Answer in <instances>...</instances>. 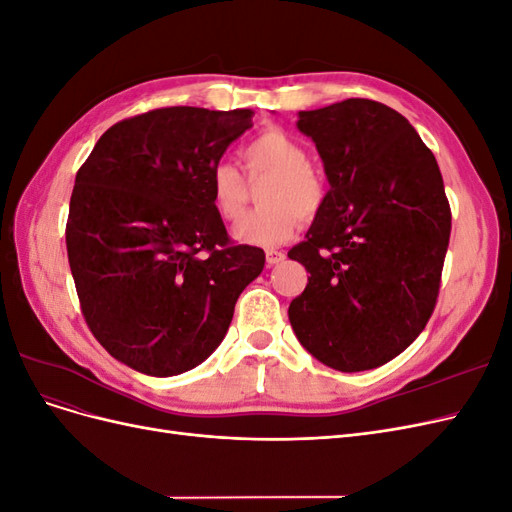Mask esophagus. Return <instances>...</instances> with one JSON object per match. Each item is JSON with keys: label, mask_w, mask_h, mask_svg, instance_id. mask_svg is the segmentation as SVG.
<instances>
[{"label": "esophagus", "mask_w": 512, "mask_h": 512, "mask_svg": "<svg viewBox=\"0 0 512 512\" xmlns=\"http://www.w3.org/2000/svg\"><path fill=\"white\" fill-rule=\"evenodd\" d=\"M286 258L284 252L280 250H267V265L273 267V265H280V262Z\"/></svg>", "instance_id": "obj_1"}]
</instances>
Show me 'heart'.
<instances>
[{"label": "heart", "mask_w": 512, "mask_h": 512, "mask_svg": "<svg viewBox=\"0 0 512 512\" xmlns=\"http://www.w3.org/2000/svg\"><path fill=\"white\" fill-rule=\"evenodd\" d=\"M250 181H265L260 190V209L243 218L232 235L239 243L277 247L286 243L301 220H314L320 213L327 190L316 170L307 164V151L282 130H267L254 136L241 151ZM211 205L220 218L239 220L250 188L241 170L230 162H218L209 170Z\"/></svg>", "instance_id": "1"}]
</instances>
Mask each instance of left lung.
I'll return each mask as SVG.
<instances>
[{"label": "left lung", "instance_id": "8db88e82", "mask_svg": "<svg viewBox=\"0 0 512 512\" xmlns=\"http://www.w3.org/2000/svg\"><path fill=\"white\" fill-rule=\"evenodd\" d=\"M331 190L288 258L309 271L288 307L301 346L337 371L395 359L438 301L451 207L433 153L386 104L350 98L301 111Z\"/></svg>", "mask_w": 512, "mask_h": 512}]
</instances>
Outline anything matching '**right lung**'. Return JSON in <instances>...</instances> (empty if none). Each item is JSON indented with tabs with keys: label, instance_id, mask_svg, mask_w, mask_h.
Listing matches in <instances>:
<instances>
[{
	"label": "right lung",
	"instance_id": "right-lung-1",
	"mask_svg": "<svg viewBox=\"0 0 512 512\" xmlns=\"http://www.w3.org/2000/svg\"><path fill=\"white\" fill-rule=\"evenodd\" d=\"M250 108H156L108 128L79 168L66 245L87 327L147 376L194 369L222 344L265 252L232 245L209 170Z\"/></svg>",
	"mask_w": 512,
	"mask_h": 512
}]
</instances>
